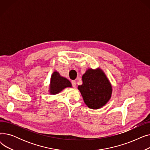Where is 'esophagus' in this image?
Segmentation results:
<instances>
[{
  "instance_id": "1",
  "label": "esophagus",
  "mask_w": 150,
  "mask_h": 150,
  "mask_svg": "<svg viewBox=\"0 0 150 150\" xmlns=\"http://www.w3.org/2000/svg\"><path fill=\"white\" fill-rule=\"evenodd\" d=\"M72 86L74 88H76V81H72Z\"/></svg>"
}]
</instances>
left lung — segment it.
Returning a JSON list of instances; mask_svg holds the SVG:
<instances>
[{"label": "left lung", "instance_id": "left-lung-1", "mask_svg": "<svg viewBox=\"0 0 150 150\" xmlns=\"http://www.w3.org/2000/svg\"><path fill=\"white\" fill-rule=\"evenodd\" d=\"M83 84L78 86L85 104L97 109L105 106L111 97L112 86L100 69H89L82 76Z\"/></svg>", "mask_w": 150, "mask_h": 150}]
</instances>
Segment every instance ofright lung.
Wrapping results in <instances>:
<instances>
[{"label": "right lung", "instance_id": "obj_1", "mask_svg": "<svg viewBox=\"0 0 150 150\" xmlns=\"http://www.w3.org/2000/svg\"><path fill=\"white\" fill-rule=\"evenodd\" d=\"M67 87H72V84L69 80L64 77L61 76L57 71H54L51 76L49 89L50 93L53 95L57 94Z\"/></svg>", "mask_w": 150, "mask_h": 150}]
</instances>
